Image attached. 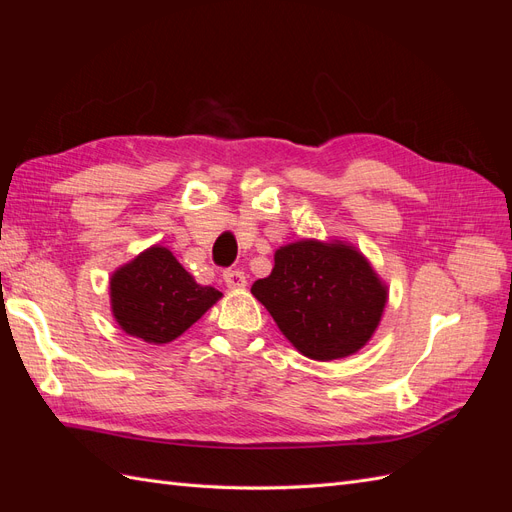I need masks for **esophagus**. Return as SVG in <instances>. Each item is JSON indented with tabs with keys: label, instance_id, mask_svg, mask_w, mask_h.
<instances>
[{
	"label": "esophagus",
	"instance_id": "34e87169",
	"mask_svg": "<svg viewBox=\"0 0 512 512\" xmlns=\"http://www.w3.org/2000/svg\"><path fill=\"white\" fill-rule=\"evenodd\" d=\"M224 282L228 288H245L247 277L241 269H226L224 271Z\"/></svg>",
	"mask_w": 512,
	"mask_h": 512
}]
</instances>
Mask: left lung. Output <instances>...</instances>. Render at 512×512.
Masks as SVG:
<instances>
[{"instance_id":"1","label":"left lung","mask_w":512,"mask_h":512,"mask_svg":"<svg viewBox=\"0 0 512 512\" xmlns=\"http://www.w3.org/2000/svg\"><path fill=\"white\" fill-rule=\"evenodd\" d=\"M252 294L290 344L314 361L361 350L386 303V288L359 252L312 239L280 247L271 275L256 280Z\"/></svg>"}]
</instances>
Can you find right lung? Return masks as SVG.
<instances>
[{
    "label": "right lung",
    "instance_id": "right-lung-1",
    "mask_svg": "<svg viewBox=\"0 0 512 512\" xmlns=\"http://www.w3.org/2000/svg\"><path fill=\"white\" fill-rule=\"evenodd\" d=\"M222 297L200 286L166 247H149L111 277V305L119 327L149 344H168L188 331Z\"/></svg>",
    "mask_w": 512,
    "mask_h": 512
}]
</instances>
